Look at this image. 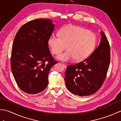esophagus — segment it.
Masks as SVG:
<instances>
[{"mask_svg":"<svg viewBox=\"0 0 121 121\" xmlns=\"http://www.w3.org/2000/svg\"><path fill=\"white\" fill-rule=\"evenodd\" d=\"M62 65H63V66H64V68H66V64H65V63H62Z\"/></svg>","mask_w":121,"mask_h":121,"instance_id":"1","label":"esophagus"}]
</instances>
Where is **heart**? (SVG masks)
Listing matches in <instances>:
<instances>
[{
  "mask_svg": "<svg viewBox=\"0 0 121 121\" xmlns=\"http://www.w3.org/2000/svg\"><path fill=\"white\" fill-rule=\"evenodd\" d=\"M97 43V37L94 32L75 25L62 27L59 35L52 34L48 39V45L54 55H60L66 47L68 49L58 57L63 61L84 60L93 52Z\"/></svg>",
  "mask_w": 121,
  "mask_h": 121,
  "instance_id": "1",
  "label": "heart"
}]
</instances>
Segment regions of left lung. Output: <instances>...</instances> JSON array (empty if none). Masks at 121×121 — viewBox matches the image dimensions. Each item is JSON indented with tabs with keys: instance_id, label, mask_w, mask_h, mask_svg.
Instances as JSON below:
<instances>
[{
	"instance_id": "left-lung-1",
	"label": "left lung",
	"mask_w": 121,
	"mask_h": 121,
	"mask_svg": "<svg viewBox=\"0 0 121 121\" xmlns=\"http://www.w3.org/2000/svg\"><path fill=\"white\" fill-rule=\"evenodd\" d=\"M101 42L88 58L78 63L69 65L65 72V81L68 89L79 96L94 94L106 79L110 62V47L104 33Z\"/></svg>"
}]
</instances>
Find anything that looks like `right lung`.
I'll return each instance as SVG.
<instances>
[{
    "mask_svg": "<svg viewBox=\"0 0 121 121\" xmlns=\"http://www.w3.org/2000/svg\"><path fill=\"white\" fill-rule=\"evenodd\" d=\"M53 29L50 19H38L23 25L15 35L11 69L17 86L27 94L39 93L47 87L49 72L57 63L48 45Z\"/></svg>",
    "mask_w": 121,
    "mask_h": 121,
    "instance_id": "add662e5",
    "label": "right lung"
}]
</instances>
